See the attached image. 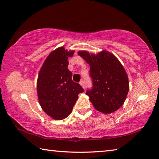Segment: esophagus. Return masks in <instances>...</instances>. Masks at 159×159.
<instances>
[{
	"mask_svg": "<svg viewBox=\"0 0 159 159\" xmlns=\"http://www.w3.org/2000/svg\"><path fill=\"white\" fill-rule=\"evenodd\" d=\"M80 84L81 86H82V88L84 89L85 86H84V80H81V81H80Z\"/></svg>",
	"mask_w": 159,
	"mask_h": 159,
	"instance_id": "obj_1",
	"label": "esophagus"
}]
</instances>
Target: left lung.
<instances>
[{
	"label": "left lung",
	"mask_w": 159,
	"mask_h": 159,
	"mask_svg": "<svg viewBox=\"0 0 159 159\" xmlns=\"http://www.w3.org/2000/svg\"><path fill=\"white\" fill-rule=\"evenodd\" d=\"M77 54L88 63L93 89L86 95L94 108L103 113H111L120 108L128 94L129 84L123 66L112 53L102 50L95 55L86 50Z\"/></svg>",
	"instance_id": "left-lung-1"
}]
</instances>
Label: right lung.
<instances>
[{"instance_id":"obj_1","label":"right lung","mask_w":159,"mask_h":159,"mask_svg":"<svg viewBox=\"0 0 159 159\" xmlns=\"http://www.w3.org/2000/svg\"><path fill=\"white\" fill-rule=\"evenodd\" d=\"M74 52L68 51L64 46L57 48L47 57L38 75L40 106L48 116L57 120L70 114L78 94L84 91L79 84L72 80V73L68 69V59Z\"/></svg>"}]
</instances>
